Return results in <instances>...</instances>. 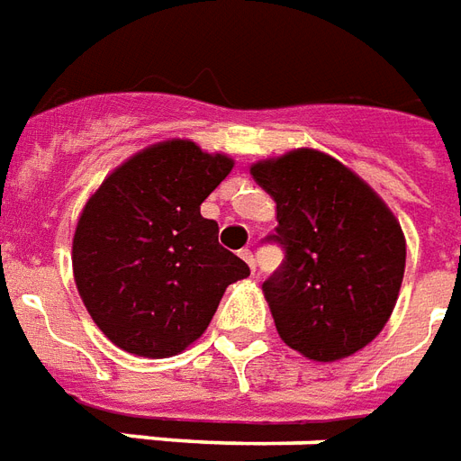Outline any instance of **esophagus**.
Returning a JSON list of instances; mask_svg holds the SVG:
<instances>
[{
    "label": "esophagus",
    "instance_id": "obj_1",
    "mask_svg": "<svg viewBox=\"0 0 461 461\" xmlns=\"http://www.w3.org/2000/svg\"><path fill=\"white\" fill-rule=\"evenodd\" d=\"M240 257L244 258V261H247L249 268H251V271H254V268H257V264H254V251H251V249H241V251H240Z\"/></svg>",
    "mask_w": 461,
    "mask_h": 461
}]
</instances>
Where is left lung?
<instances>
[{
	"mask_svg": "<svg viewBox=\"0 0 461 461\" xmlns=\"http://www.w3.org/2000/svg\"><path fill=\"white\" fill-rule=\"evenodd\" d=\"M276 203L285 261L264 295L276 330L312 361L364 349L393 312L405 271V237L388 204L347 166L295 149L251 166Z\"/></svg>",
	"mask_w": 461,
	"mask_h": 461,
	"instance_id": "8db88e82",
	"label": "left lung"
}]
</instances>
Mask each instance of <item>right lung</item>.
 <instances>
[{"mask_svg":"<svg viewBox=\"0 0 461 461\" xmlns=\"http://www.w3.org/2000/svg\"><path fill=\"white\" fill-rule=\"evenodd\" d=\"M234 161L187 139L131 156L87 200L73 237V274L107 339L136 357H176L203 335L227 285L249 266L217 241L200 204Z\"/></svg>","mask_w":461,"mask_h":461,"instance_id":"add662e5","label":"right lung"}]
</instances>
